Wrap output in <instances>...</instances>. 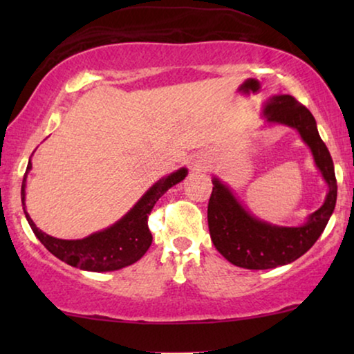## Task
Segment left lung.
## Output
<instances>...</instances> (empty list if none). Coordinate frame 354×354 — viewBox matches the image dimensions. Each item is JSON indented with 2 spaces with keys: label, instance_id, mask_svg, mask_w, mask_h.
<instances>
[{
  "label": "left lung",
  "instance_id": "left-lung-1",
  "mask_svg": "<svg viewBox=\"0 0 354 354\" xmlns=\"http://www.w3.org/2000/svg\"><path fill=\"white\" fill-rule=\"evenodd\" d=\"M261 115L268 125L297 130L313 154L314 164L327 185L326 200L299 225H279L254 216L232 188L212 177L207 205V225L216 250L229 263L245 269H274L293 263L316 243L326 229L337 203V178L330 153L317 132L309 109L290 95H275L263 106Z\"/></svg>",
  "mask_w": 354,
  "mask_h": 354
}]
</instances>
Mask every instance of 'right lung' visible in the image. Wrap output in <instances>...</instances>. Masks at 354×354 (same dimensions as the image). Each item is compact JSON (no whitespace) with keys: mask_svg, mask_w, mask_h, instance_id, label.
Listing matches in <instances>:
<instances>
[{"mask_svg":"<svg viewBox=\"0 0 354 354\" xmlns=\"http://www.w3.org/2000/svg\"><path fill=\"white\" fill-rule=\"evenodd\" d=\"M30 171L32 158L28 159L26 176H24L22 180L21 198L24 214H26V219L28 225L32 227L33 234L57 259L64 261L66 264L72 266V268L90 270V272H111V270L127 268V266L137 263L147 253L153 241V235L148 227V214L151 212L153 206L156 205L159 198L169 188L182 182L188 174L187 167H180L176 172H171L162 178H159L113 225L95 232V234L85 236V239L62 240L48 235L38 229L35 222L32 221L30 214L27 212L26 188L27 174Z\"/></svg>","mask_w":354,"mask_h":354,"instance_id":"obj_1","label":"right lung"}]
</instances>
